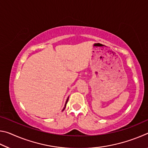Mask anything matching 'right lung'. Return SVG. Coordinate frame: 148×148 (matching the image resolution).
Masks as SVG:
<instances>
[{
    "label": "right lung",
    "instance_id": "add662e5",
    "mask_svg": "<svg viewBox=\"0 0 148 148\" xmlns=\"http://www.w3.org/2000/svg\"><path fill=\"white\" fill-rule=\"evenodd\" d=\"M69 97H68V99H67V100H66V102H65V105H64V108H63V110H62V111H63V110H64V108H65V107H66V103H67V102H68V101H69Z\"/></svg>",
    "mask_w": 148,
    "mask_h": 148
}]
</instances>
